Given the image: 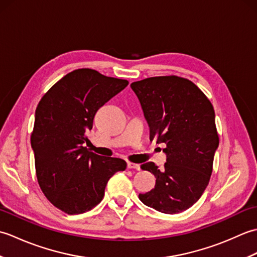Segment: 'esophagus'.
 Masks as SVG:
<instances>
[{
  "mask_svg": "<svg viewBox=\"0 0 257 257\" xmlns=\"http://www.w3.org/2000/svg\"><path fill=\"white\" fill-rule=\"evenodd\" d=\"M128 168L129 169H136V170H140V165L138 163H134V162H128Z\"/></svg>",
  "mask_w": 257,
  "mask_h": 257,
  "instance_id": "34e87169",
  "label": "esophagus"
}]
</instances>
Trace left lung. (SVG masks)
I'll list each match as a JSON object with an SVG mask.
<instances>
[{
	"mask_svg": "<svg viewBox=\"0 0 257 257\" xmlns=\"http://www.w3.org/2000/svg\"><path fill=\"white\" fill-rule=\"evenodd\" d=\"M132 88L150 127V139L165 144V168L141 166L155 174L156 187L139 199L166 214L188 210L209 184L219 135L211 101L192 81L176 75L135 81Z\"/></svg>",
	"mask_w": 257,
	"mask_h": 257,
	"instance_id": "obj_1",
	"label": "left lung"
}]
</instances>
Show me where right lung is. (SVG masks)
Instances as JSON below:
<instances>
[{
	"label": "right lung",
	"instance_id": "add662e5",
	"mask_svg": "<svg viewBox=\"0 0 257 257\" xmlns=\"http://www.w3.org/2000/svg\"><path fill=\"white\" fill-rule=\"evenodd\" d=\"M128 84L79 68L59 79L38 102L31 135L37 182L47 200L67 214L99 204L108 180L127 168L124 160L98 156L83 144L98 109Z\"/></svg>",
	"mask_w": 257,
	"mask_h": 257
}]
</instances>
